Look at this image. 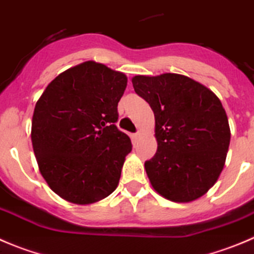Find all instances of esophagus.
Listing matches in <instances>:
<instances>
[{
    "instance_id": "esophagus-1",
    "label": "esophagus",
    "mask_w": 254,
    "mask_h": 254,
    "mask_svg": "<svg viewBox=\"0 0 254 254\" xmlns=\"http://www.w3.org/2000/svg\"><path fill=\"white\" fill-rule=\"evenodd\" d=\"M139 138H140V134H139V132H134V134H131V140L134 141V143H138Z\"/></svg>"
}]
</instances>
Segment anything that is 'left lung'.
<instances>
[{
	"label": "left lung",
	"mask_w": 254,
	"mask_h": 254,
	"mask_svg": "<svg viewBox=\"0 0 254 254\" xmlns=\"http://www.w3.org/2000/svg\"><path fill=\"white\" fill-rule=\"evenodd\" d=\"M131 82L154 113L158 148L144 164L153 189L175 202L196 200L218 181L227 158L230 129L220 100L176 73Z\"/></svg>",
	"instance_id": "8db88e82"
}]
</instances>
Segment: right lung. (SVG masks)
<instances>
[{
    "mask_svg": "<svg viewBox=\"0 0 254 254\" xmlns=\"http://www.w3.org/2000/svg\"><path fill=\"white\" fill-rule=\"evenodd\" d=\"M124 73L84 62L61 73L35 105L31 141L40 173L57 195L92 204L119 185L131 141L120 131Z\"/></svg>",
    "mask_w": 254,
    "mask_h": 254,
    "instance_id": "obj_1",
    "label": "right lung"
}]
</instances>
